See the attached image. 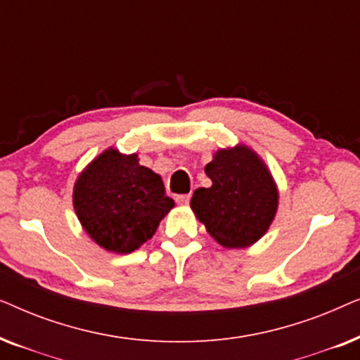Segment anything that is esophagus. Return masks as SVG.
Masks as SVG:
<instances>
[{"label":"esophagus","mask_w":360,"mask_h":360,"mask_svg":"<svg viewBox=\"0 0 360 360\" xmlns=\"http://www.w3.org/2000/svg\"><path fill=\"white\" fill-rule=\"evenodd\" d=\"M175 200H176V203H179V205L186 206L190 203V195H179Z\"/></svg>","instance_id":"34e87169"}]
</instances>
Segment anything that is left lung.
<instances>
[{"label":"left lung","mask_w":360,"mask_h":360,"mask_svg":"<svg viewBox=\"0 0 360 360\" xmlns=\"http://www.w3.org/2000/svg\"><path fill=\"white\" fill-rule=\"evenodd\" d=\"M205 174L213 185L196 188L190 206L211 238L228 249L262 238L277 213L278 191L259 155L245 146L221 149Z\"/></svg>","instance_id":"8db88e82"}]
</instances>
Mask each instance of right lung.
Returning <instances> with one entry per match:
<instances>
[{"label":"right lung","mask_w":360,"mask_h":360,"mask_svg":"<svg viewBox=\"0 0 360 360\" xmlns=\"http://www.w3.org/2000/svg\"><path fill=\"white\" fill-rule=\"evenodd\" d=\"M160 175L139 165L137 154L108 149L82 172L73 208L83 229L103 249L129 254L149 240L174 208Z\"/></svg>","instance_id":"1"}]
</instances>
